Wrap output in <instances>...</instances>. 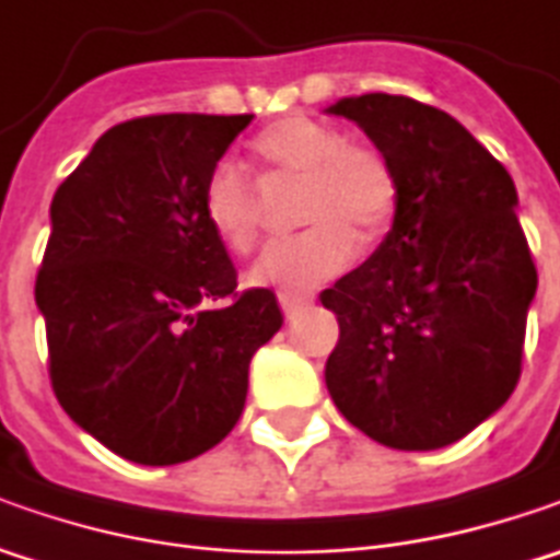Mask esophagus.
I'll return each instance as SVG.
<instances>
[{
	"label": "esophagus",
	"instance_id": "1",
	"mask_svg": "<svg viewBox=\"0 0 560 560\" xmlns=\"http://www.w3.org/2000/svg\"><path fill=\"white\" fill-rule=\"evenodd\" d=\"M308 302H312V295H295V292H280V308H283V314H287V317L299 312V308H305Z\"/></svg>",
	"mask_w": 560,
	"mask_h": 560
}]
</instances>
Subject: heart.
<instances>
[{
    "instance_id": "1",
    "label": "heart",
    "mask_w": 560,
    "mask_h": 560,
    "mask_svg": "<svg viewBox=\"0 0 560 560\" xmlns=\"http://www.w3.org/2000/svg\"><path fill=\"white\" fill-rule=\"evenodd\" d=\"M268 171L302 177L299 221L312 224L277 240L246 270L248 287L308 292L349 268L355 240H376L396 211L398 186L389 162L371 145H349L342 133L312 118H283L252 140ZM202 218L218 243L248 252L258 236V208L233 164H214L202 186Z\"/></svg>"
}]
</instances>
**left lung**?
Segmentation results:
<instances>
[{
	"label": "left lung",
	"mask_w": 560,
	"mask_h": 560,
	"mask_svg": "<svg viewBox=\"0 0 560 560\" xmlns=\"http://www.w3.org/2000/svg\"><path fill=\"white\" fill-rule=\"evenodd\" d=\"M396 174L393 226L320 292L339 320L324 380L352 427L430 452L492 418L517 386L536 268L502 164L452 115L408 96H346Z\"/></svg>",
	"instance_id": "obj_1"
}]
</instances>
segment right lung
Returning a JSON list of instances; mask_svg holds the SVG:
<instances>
[{
    "label": "right lung",
    "instance_id": "obj_1",
    "mask_svg": "<svg viewBox=\"0 0 560 560\" xmlns=\"http://www.w3.org/2000/svg\"><path fill=\"white\" fill-rule=\"evenodd\" d=\"M248 124L124 120L55 189L36 277L52 389L127 462L180 464L224 440L248 361L283 327L273 292L236 295V268L202 218L205 180Z\"/></svg>",
    "mask_w": 560,
    "mask_h": 560
}]
</instances>
